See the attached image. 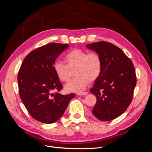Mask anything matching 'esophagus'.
Segmentation results:
<instances>
[{"label": "esophagus", "instance_id": "34e87169", "mask_svg": "<svg viewBox=\"0 0 152 152\" xmlns=\"http://www.w3.org/2000/svg\"><path fill=\"white\" fill-rule=\"evenodd\" d=\"M78 96H86L87 94V93H86V92H85V93H79L77 94Z\"/></svg>", "mask_w": 152, "mask_h": 152}]
</instances>
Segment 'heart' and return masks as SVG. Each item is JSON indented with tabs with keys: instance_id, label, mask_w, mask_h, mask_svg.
<instances>
[{
	"instance_id": "b5f03b06",
	"label": "heart",
	"mask_w": 152,
	"mask_h": 152,
	"mask_svg": "<svg viewBox=\"0 0 152 152\" xmlns=\"http://www.w3.org/2000/svg\"><path fill=\"white\" fill-rule=\"evenodd\" d=\"M65 63L56 61L54 63V70L59 79L66 82L70 79L72 70L77 75L65 86L67 92L80 93L89 81L94 82L99 76L102 69L100 56L95 52H87L80 49L72 50L66 56Z\"/></svg>"
}]
</instances>
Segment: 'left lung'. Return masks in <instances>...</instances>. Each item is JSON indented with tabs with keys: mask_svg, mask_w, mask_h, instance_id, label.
<instances>
[{
	"mask_svg": "<svg viewBox=\"0 0 152 152\" xmlns=\"http://www.w3.org/2000/svg\"><path fill=\"white\" fill-rule=\"evenodd\" d=\"M86 48L98 53L102 61V72L91 89L97 98L92 112L100 121L113 120L132 102L136 84L134 65L120 48L110 42L100 41Z\"/></svg>",
	"mask_w": 152,
	"mask_h": 152,
	"instance_id": "1",
	"label": "left lung"
}]
</instances>
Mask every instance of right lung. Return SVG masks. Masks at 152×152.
Returning a JSON list of instances; mask_svg holds the SVG:
<instances>
[{"mask_svg":"<svg viewBox=\"0 0 152 152\" xmlns=\"http://www.w3.org/2000/svg\"><path fill=\"white\" fill-rule=\"evenodd\" d=\"M69 45L49 43L30 52L24 59L18 75L23 103L36 121L52 124L60 118L75 94L58 93L63 85L54 70L57 57ZM54 90H57L53 94Z\"/></svg>","mask_w":152,"mask_h":152,"instance_id":"1","label":"right lung"}]
</instances>
